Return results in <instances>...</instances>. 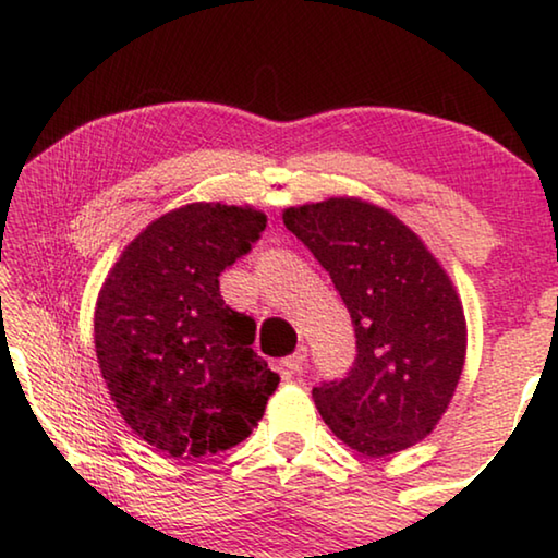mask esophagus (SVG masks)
<instances>
[{
  "label": "esophagus",
  "mask_w": 558,
  "mask_h": 558,
  "mask_svg": "<svg viewBox=\"0 0 558 558\" xmlns=\"http://www.w3.org/2000/svg\"><path fill=\"white\" fill-rule=\"evenodd\" d=\"M305 357H307V350H305V348H298V350L293 352V355L282 360V369H286L288 375H298V373H303Z\"/></svg>",
  "instance_id": "obj_1"
}]
</instances>
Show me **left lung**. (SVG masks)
<instances>
[{
	"instance_id": "obj_1",
	"label": "left lung",
	"mask_w": 558,
	"mask_h": 558,
	"mask_svg": "<svg viewBox=\"0 0 558 558\" xmlns=\"http://www.w3.org/2000/svg\"><path fill=\"white\" fill-rule=\"evenodd\" d=\"M282 223L330 272L355 325L350 375L313 390L320 417L357 454L414 447L439 424L464 369L452 278L392 210L357 196L290 206Z\"/></svg>"
}]
</instances>
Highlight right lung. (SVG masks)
Masks as SVG:
<instances>
[{
	"mask_svg": "<svg viewBox=\"0 0 558 558\" xmlns=\"http://www.w3.org/2000/svg\"><path fill=\"white\" fill-rule=\"evenodd\" d=\"M253 206L189 203L123 247L94 307L96 360L123 422L158 452L210 457L258 427L280 377L218 276L260 238Z\"/></svg>",
	"mask_w": 558,
	"mask_h": 558,
	"instance_id": "right-lung-1",
	"label": "right lung"
}]
</instances>
